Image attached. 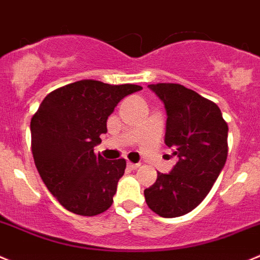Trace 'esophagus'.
<instances>
[{
    "label": "esophagus",
    "instance_id": "1",
    "mask_svg": "<svg viewBox=\"0 0 260 260\" xmlns=\"http://www.w3.org/2000/svg\"><path fill=\"white\" fill-rule=\"evenodd\" d=\"M139 163H133V162H127V167L130 170H137L139 169Z\"/></svg>",
    "mask_w": 260,
    "mask_h": 260
}]
</instances>
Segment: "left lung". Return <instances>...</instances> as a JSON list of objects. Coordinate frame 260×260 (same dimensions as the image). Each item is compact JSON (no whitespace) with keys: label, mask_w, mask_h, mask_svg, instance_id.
<instances>
[{"label":"left lung","mask_w":260,"mask_h":260,"mask_svg":"<svg viewBox=\"0 0 260 260\" xmlns=\"http://www.w3.org/2000/svg\"><path fill=\"white\" fill-rule=\"evenodd\" d=\"M149 86L167 111L165 143L179 162L170 174L158 172L144 190L148 207L165 218L184 216L207 197L227 159L229 126L212 101L184 85Z\"/></svg>","instance_id":"8db88e82"}]
</instances>
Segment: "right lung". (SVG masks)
<instances>
[{
    "label": "right lung",
    "instance_id": "add662e5",
    "mask_svg": "<svg viewBox=\"0 0 260 260\" xmlns=\"http://www.w3.org/2000/svg\"><path fill=\"white\" fill-rule=\"evenodd\" d=\"M135 84L111 85L80 80L51 91L30 121L31 153L47 189L79 216H97L113 203L126 160L95 154L107 118Z\"/></svg>",
    "mask_w": 260,
    "mask_h": 260
}]
</instances>
